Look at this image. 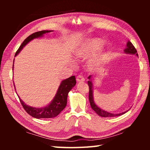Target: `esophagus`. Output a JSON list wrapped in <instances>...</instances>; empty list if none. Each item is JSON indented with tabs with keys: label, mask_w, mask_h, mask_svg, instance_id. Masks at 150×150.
<instances>
[{
	"label": "esophagus",
	"mask_w": 150,
	"mask_h": 150,
	"mask_svg": "<svg viewBox=\"0 0 150 150\" xmlns=\"http://www.w3.org/2000/svg\"><path fill=\"white\" fill-rule=\"evenodd\" d=\"M76 80H77V82H84L85 78L82 75H78L77 78H76Z\"/></svg>",
	"instance_id": "obj_1"
}]
</instances>
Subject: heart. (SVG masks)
Masks as SVG:
<instances>
[{"mask_svg": "<svg viewBox=\"0 0 150 150\" xmlns=\"http://www.w3.org/2000/svg\"><path fill=\"white\" fill-rule=\"evenodd\" d=\"M105 44V40L99 38L86 39L75 50V56L79 60L84 61L93 54L87 63V69L92 72L99 70L108 62L110 54V45L108 43L100 49Z\"/></svg>", "mask_w": 150, "mask_h": 150, "instance_id": "heart-1", "label": "heart"}]
</instances>
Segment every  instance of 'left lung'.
Instances as JSON below:
<instances>
[{"label":"left lung","instance_id":"8db88e82","mask_svg":"<svg viewBox=\"0 0 150 150\" xmlns=\"http://www.w3.org/2000/svg\"><path fill=\"white\" fill-rule=\"evenodd\" d=\"M124 53H126V54H127L136 55V56L138 57V53H137L136 48L134 47L133 44H132L130 41H128V42H127L126 47L125 48V50H124ZM88 87H89V95H88V99H89V102H90V105H91V108H92L93 110L95 111L98 115H99L100 116H102V117H115V116L122 115L129 110H128L125 112H122V113L114 114V113L108 112L105 111V110H103V109H101L100 108L98 107V106L95 103V101H94L93 85V81H93L92 75L88 76Z\"/></svg>","mask_w":150,"mask_h":150}]
</instances>
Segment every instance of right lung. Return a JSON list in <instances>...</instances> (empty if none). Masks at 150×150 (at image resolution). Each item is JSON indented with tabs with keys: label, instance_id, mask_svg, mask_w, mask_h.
<instances>
[{
	"label": "right lung",
	"instance_id": "add662e5",
	"mask_svg": "<svg viewBox=\"0 0 150 150\" xmlns=\"http://www.w3.org/2000/svg\"><path fill=\"white\" fill-rule=\"evenodd\" d=\"M53 32V30H42V31L35 32L34 34L30 35L28 37L24 40L22 44L20 45L18 50H17L15 54V57L21 52L25 45H27L28 43L34 39L38 38L44 36L45 34ZM14 69V63L12 70ZM76 85V79L75 76H71L66 79L62 81L60 83V85L58 88L57 91L54 96V99L51 101L50 104L44 106V107H33L26 105L23 100L18 96L20 103H21L22 106L24 110L26 111L28 114L30 116L35 118H54L57 116L62 112L67 105V95L69 91L74 87ZM15 88V87H14ZM16 91V90H15Z\"/></svg>",
	"mask_w": 150,
	"mask_h": 150
}]
</instances>
